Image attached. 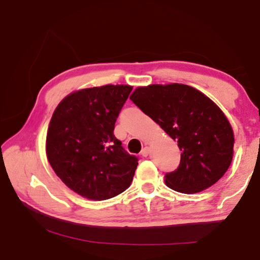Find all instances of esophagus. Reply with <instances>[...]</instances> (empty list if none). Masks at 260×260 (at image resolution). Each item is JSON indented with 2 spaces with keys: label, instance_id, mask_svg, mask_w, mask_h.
<instances>
[{
  "label": "esophagus",
  "instance_id": "34e87169",
  "mask_svg": "<svg viewBox=\"0 0 260 260\" xmlns=\"http://www.w3.org/2000/svg\"><path fill=\"white\" fill-rule=\"evenodd\" d=\"M148 154H150V147H147V146H145V147H143V150L141 151V155L143 156V157H146Z\"/></svg>",
  "mask_w": 260,
  "mask_h": 260
}]
</instances>
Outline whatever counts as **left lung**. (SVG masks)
Instances as JSON below:
<instances>
[{
	"label": "left lung",
	"mask_w": 260,
	"mask_h": 260,
	"mask_svg": "<svg viewBox=\"0 0 260 260\" xmlns=\"http://www.w3.org/2000/svg\"><path fill=\"white\" fill-rule=\"evenodd\" d=\"M129 99L157 123L181 151L179 168L165 174L174 191L197 193L222 178L233 161L234 132L217 105L182 84L140 87Z\"/></svg>",
	"instance_id": "obj_1"
}]
</instances>
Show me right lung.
<instances>
[{
    "instance_id": "obj_1",
    "label": "right lung",
    "mask_w": 260,
    "mask_h": 260,
    "mask_svg": "<svg viewBox=\"0 0 260 260\" xmlns=\"http://www.w3.org/2000/svg\"><path fill=\"white\" fill-rule=\"evenodd\" d=\"M133 87L106 85L78 90L54 110L46 151L69 189L90 200H107L131 185L139 158L114 135L115 123Z\"/></svg>"
}]
</instances>
